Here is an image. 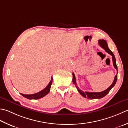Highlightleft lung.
<instances>
[{
    "instance_id": "1",
    "label": "left lung",
    "mask_w": 128,
    "mask_h": 128,
    "mask_svg": "<svg viewBox=\"0 0 128 128\" xmlns=\"http://www.w3.org/2000/svg\"><path fill=\"white\" fill-rule=\"evenodd\" d=\"M98 42H99V44L100 45V46L102 48H103L105 50H106V52H107L110 55H111V56H112V63H113V66L115 68V69H116L117 74L116 76H115V78H114L113 82H112V84L111 86L102 92H84L83 91L79 89L78 86H77L76 76H75L74 74L72 72V82H73V84L75 85V86H76L78 91V92L82 95V96L86 98H87L89 99H100V98H103L104 96H106V95L108 94V92L112 89V88H113L114 86H115V84H116V82L117 81V78H118V67L116 66V57H115L114 54L112 53V52L109 49V48H108V46L107 42L106 40H103V39L99 40Z\"/></svg>"
}]
</instances>
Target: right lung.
Returning <instances> with one entry per match:
<instances>
[{
	"instance_id": "obj_1",
	"label": "right lung",
	"mask_w": 128,
	"mask_h": 128,
	"mask_svg": "<svg viewBox=\"0 0 128 128\" xmlns=\"http://www.w3.org/2000/svg\"><path fill=\"white\" fill-rule=\"evenodd\" d=\"M53 79H52V76L51 78V80L50 82H49V83L48 84V85L46 86V88L44 89L43 90H42V91L39 92L37 93L36 94H24L20 93V94L22 96H24L26 98L29 99H40L44 97V96H46V94H48L49 93V92L50 90V87L52 84V82Z\"/></svg>"
}]
</instances>
